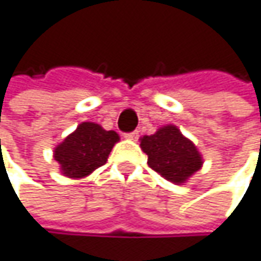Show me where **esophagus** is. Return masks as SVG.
Segmentation results:
<instances>
[{
  "label": "esophagus",
  "mask_w": 261,
  "mask_h": 261,
  "mask_svg": "<svg viewBox=\"0 0 261 261\" xmlns=\"http://www.w3.org/2000/svg\"><path fill=\"white\" fill-rule=\"evenodd\" d=\"M124 137L131 139V140H136V139H139V131L134 130V131H130V133H125V134H124Z\"/></svg>",
  "instance_id": "1"
}]
</instances>
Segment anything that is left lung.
I'll list each match as a JSON object with an SVG mask.
<instances>
[{
    "label": "left lung",
    "instance_id": "obj_1",
    "mask_svg": "<svg viewBox=\"0 0 261 261\" xmlns=\"http://www.w3.org/2000/svg\"><path fill=\"white\" fill-rule=\"evenodd\" d=\"M140 146L147 155V165L177 185L185 183L202 165L198 149L174 125H165L155 134L142 137Z\"/></svg>",
    "mask_w": 261,
    "mask_h": 261
}]
</instances>
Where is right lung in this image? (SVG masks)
<instances>
[{
  "mask_svg": "<svg viewBox=\"0 0 261 261\" xmlns=\"http://www.w3.org/2000/svg\"><path fill=\"white\" fill-rule=\"evenodd\" d=\"M118 140L115 131L103 130L94 122H83L54 149V160L60 164L65 176H88L106 164Z\"/></svg>",
  "mask_w": 261,
  "mask_h": 261,
  "instance_id": "add662e5",
  "label": "right lung"
}]
</instances>
